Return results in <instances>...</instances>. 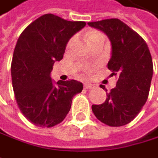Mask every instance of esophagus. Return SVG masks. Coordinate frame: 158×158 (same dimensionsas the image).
<instances>
[{"label": "esophagus", "mask_w": 158, "mask_h": 158, "mask_svg": "<svg viewBox=\"0 0 158 158\" xmlns=\"http://www.w3.org/2000/svg\"><path fill=\"white\" fill-rule=\"evenodd\" d=\"M84 88L85 89H94L95 88V85L92 83H85L84 84Z\"/></svg>", "instance_id": "esophagus-1"}]
</instances>
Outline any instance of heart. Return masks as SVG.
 Segmentation results:
<instances>
[{
    "mask_svg": "<svg viewBox=\"0 0 158 158\" xmlns=\"http://www.w3.org/2000/svg\"><path fill=\"white\" fill-rule=\"evenodd\" d=\"M86 39H87V41L89 42V45L92 44L95 41H98V40H103V41L106 40V37H105V35H104L102 32L98 31H89V32L87 33V35H86ZM74 40H75V37L72 38V39L69 40L68 46H70V45L74 42ZM92 69H93V67H84V68H83V70H84L85 72L89 73V72H90V71L92 70Z\"/></svg>",
    "mask_w": 158,
    "mask_h": 158,
    "instance_id": "1",
    "label": "heart"
}]
</instances>
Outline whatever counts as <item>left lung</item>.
<instances>
[{"label": "left lung", "mask_w": 158, "mask_h": 158, "mask_svg": "<svg viewBox=\"0 0 158 158\" xmlns=\"http://www.w3.org/2000/svg\"><path fill=\"white\" fill-rule=\"evenodd\" d=\"M88 24L108 37L112 51L108 68L111 76L118 77L116 88L107 93L106 101L92 105V111L98 120L108 126L127 125L138 115L148 98L153 76L149 49L142 37L118 19ZM100 88L106 89L103 85Z\"/></svg>", "instance_id": "obj_1"}]
</instances>
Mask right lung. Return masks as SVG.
Segmentation results:
<instances>
[{"mask_svg":"<svg viewBox=\"0 0 158 158\" xmlns=\"http://www.w3.org/2000/svg\"><path fill=\"white\" fill-rule=\"evenodd\" d=\"M85 25L48 13L31 22L18 39L10 66L12 88L23 116L38 127L63 121L73 97L83 89L74 79L54 85L50 72L54 62L62 60L69 39Z\"/></svg>","mask_w":158,"mask_h":158,"instance_id":"obj_1","label":"right lung"}]
</instances>
